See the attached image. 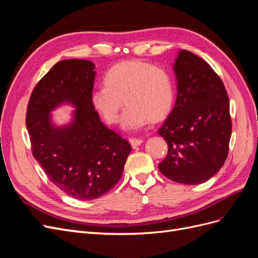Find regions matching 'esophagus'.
Returning a JSON list of instances; mask_svg holds the SVG:
<instances>
[{
	"label": "esophagus",
	"instance_id": "esophagus-1",
	"mask_svg": "<svg viewBox=\"0 0 258 258\" xmlns=\"http://www.w3.org/2000/svg\"><path fill=\"white\" fill-rule=\"evenodd\" d=\"M129 141H130L132 147H137V146H139L140 144L143 142V140L142 139H138V138H130Z\"/></svg>",
	"mask_w": 258,
	"mask_h": 258
}]
</instances>
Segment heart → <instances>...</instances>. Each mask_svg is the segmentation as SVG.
I'll use <instances>...</instances> for the list:
<instances>
[{
	"instance_id": "heart-1",
	"label": "heart",
	"mask_w": 258,
	"mask_h": 258,
	"mask_svg": "<svg viewBox=\"0 0 258 258\" xmlns=\"http://www.w3.org/2000/svg\"><path fill=\"white\" fill-rule=\"evenodd\" d=\"M104 84L90 95L93 108L108 123L119 120L120 110L127 104L122 124L138 129L150 120L166 117L174 102V84L165 68L139 60L122 61L104 75Z\"/></svg>"
}]
</instances>
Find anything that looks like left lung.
I'll return each instance as SVG.
<instances>
[{"label": "left lung", "instance_id": "left-lung-1", "mask_svg": "<svg viewBox=\"0 0 258 258\" xmlns=\"http://www.w3.org/2000/svg\"><path fill=\"white\" fill-rule=\"evenodd\" d=\"M174 71L176 102L158 130L168 154L158 167L171 181L201 184L227 159L232 127L229 98L221 77L188 50L179 51Z\"/></svg>", "mask_w": 258, "mask_h": 258}]
</instances>
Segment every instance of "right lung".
<instances>
[{
    "mask_svg": "<svg viewBox=\"0 0 258 258\" xmlns=\"http://www.w3.org/2000/svg\"><path fill=\"white\" fill-rule=\"evenodd\" d=\"M93 69L88 60L57 62L36 84L26 114L34 158L52 184L79 200L97 199L110 191L131 152L127 140L108 129L91 105ZM66 100L78 107L75 121L54 128L49 113Z\"/></svg>",
    "mask_w": 258,
    "mask_h": 258,
    "instance_id": "1",
    "label": "right lung"
}]
</instances>
